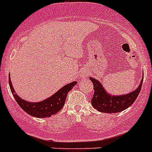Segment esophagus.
Instances as JSON below:
<instances>
[{
  "label": "esophagus",
  "mask_w": 152,
  "mask_h": 152,
  "mask_svg": "<svg viewBox=\"0 0 152 152\" xmlns=\"http://www.w3.org/2000/svg\"><path fill=\"white\" fill-rule=\"evenodd\" d=\"M82 76H86V75H85V74H82Z\"/></svg>",
  "instance_id": "34e87169"
}]
</instances>
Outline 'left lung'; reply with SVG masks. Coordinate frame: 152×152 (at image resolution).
<instances>
[{
    "instance_id": "obj_1",
    "label": "left lung",
    "mask_w": 152,
    "mask_h": 152,
    "mask_svg": "<svg viewBox=\"0 0 152 152\" xmlns=\"http://www.w3.org/2000/svg\"><path fill=\"white\" fill-rule=\"evenodd\" d=\"M143 78L144 76L140 80V85L135 91L123 95H112L105 91L100 81L93 77H90L94 90L91 104L98 112L104 113H117L125 110L134 104L139 95L144 80Z\"/></svg>"
}]
</instances>
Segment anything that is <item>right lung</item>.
<instances>
[{"label":"right lung","mask_w":152,"mask_h":152,"mask_svg":"<svg viewBox=\"0 0 152 152\" xmlns=\"http://www.w3.org/2000/svg\"><path fill=\"white\" fill-rule=\"evenodd\" d=\"M76 83H77L76 81H73L69 84H66L61 87L59 91H57L56 93L54 94L52 96H50L44 101L39 102H30L21 98L19 96L16 94L15 91L12 87V81L9 76L10 89L18 105L27 114L37 118H48L58 112L65 104L67 94L72 90V87Z\"/></svg>","instance_id":"1"}]
</instances>
